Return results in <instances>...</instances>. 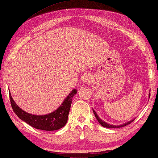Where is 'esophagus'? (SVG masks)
I'll return each instance as SVG.
<instances>
[{
  "instance_id": "esophagus-1",
  "label": "esophagus",
  "mask_w": 158,
  "mask_h": 158,
  "mask_svg": "<svg viewBox=\"0 0 158 158\" xmlns=\"http://www.w3.org/2000/svg\"><path fill=\"white\" fill-rule=\"evenodd\" d=\"M84 81L85 83H87V84H88V83H90L93 81V77H92L90 74H85V75L84 77Z\"/></svg>"
}]
</instances>
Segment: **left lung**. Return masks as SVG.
<instances>
[{
	"label": "left lung",
	"mask_w": 158,
	"mask_h": 158,
	"mask_svg": "<svg viewBox=\"0 0 158 158\" xmlns=\"http://www.w3.org/2000/svg\"><path fill=\"white\" fill-rule=\"evenodd\" d=\"M150 95H151V94H149V97H150ZM93 113H94V116H95V117H96L97 119V121L99 122V124H101V125L102 126V127H106V128H121V127H125V126H127V125H128V124H130L132 122H133V121H134V119H132V120H131L130 122H128L125 123V124H122V125H119V126H114V125H110V124H107L106 122H104V121H103V120H102L101 119H100L99 117V116L97 115V114L96 113V112L94 111V110H93Z\"/></svg>",
	"instance_id": "1"
}]
</instances>
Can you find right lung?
Wrapping results in <instances>:
<instances>
[{"mask_svg": "<svg viewBox=\"0 0 158 158\" xmlns=\"http://www.w3.org/2000/svg\"><path fill=\"white\" fill-rule=\"evenodd\" d=\"M77 92L76 89L72 90L63 102L62 104L56 110L44 115L31 114L22 110L14 102L10 93V99L14 112L21 120L36 129L51 131L59 130L66 124L72 104V99L74 94H77Z\"/></svg>", "mask_w": 158, "mask_h": 158, "instance_id": "obj_1", "label": "right lung"}]
</instances>
